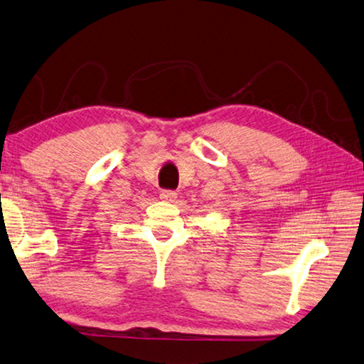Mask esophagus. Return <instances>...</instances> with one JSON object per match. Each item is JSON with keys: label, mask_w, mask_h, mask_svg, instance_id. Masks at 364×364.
<instances>
[{"label": "esophagus", "mask_w": 364, "mask_h": 364, "mask_svg": "<svg viewBox=\"0 0 364 364\" xmlns=\"http://www.w3.org/2000/svg\"><path fill=\"white\" fill-rule=\"evenodd\" d=\"M161 200L168 201V203H174V201L177 200V193L176 192H171V190H163L159 195Z\"/></svg>", "instance_id": "34e87169"}]
</instances>
